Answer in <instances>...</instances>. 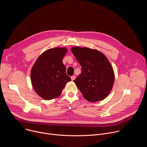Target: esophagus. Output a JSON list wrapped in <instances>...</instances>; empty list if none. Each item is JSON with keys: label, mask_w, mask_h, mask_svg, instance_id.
I'll use <instances>...</instances> for the list:
<instances>
[{"label": "esophagus", "mask_w": 147, "mask_h": 147, "mask_svg": "<svg viewBox=\"0 0 147 147\" xmlns=\"http://www.w3.org/2000/svg\"><path fill=\"white\" fill-rule=\"evenodd\" d=\"M75 78H76V76H72L71 77V79L72 81H74V80H75Z\"/></svg>", "instance_id": "1"}]
</instances>
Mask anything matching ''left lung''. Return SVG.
Listing matches in <instances>:
<instances>
[{
  "label": "left lung",
  "mask_w": 147,
  "mask_h": 147,
  "mask_svg": "<svg viewBox=\"0 0 147 147\" xmlns=\"http://www.w3.org/2000/svg\"><path fill=\"white\" fill-rule=\"evenodd\" d=\"M71 50L81 66V73L74 82L83 96L92 102L104 99L111 91L115 81L108 59L95 49L73 47Z\"/></svg>",
  "instance_id": "8db88e82"
}]
</instances>
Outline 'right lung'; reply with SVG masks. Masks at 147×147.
I'll return each instance as SVG.
<instances>
[{
    "label": "right lung",
    "mask_w": 147,
    "mask_h": 147,
    "mask_svg": "<svg viewBox=\"0 0 147 147\" xmlns=\"http://www.w3.org/2000/svg\"><path fill=\"white\" fill-rule=\"evenodd\" d=\"M67 51L65 48L46 51L39 56L31 69L33 88L38 95L45 100L58 97L66 84L71 81L62 61Z\"/></svg>",
    "instance_id": "right-lung-1"
}]
</instances>
